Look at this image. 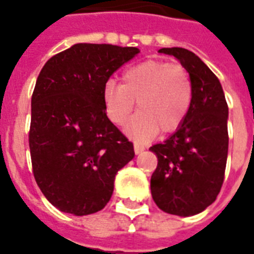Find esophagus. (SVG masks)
<instances>
[{"label":"esophagus","instance_id":"esophagus-1","mask_svg":"<svg viewBox=\"0 0 254 254\" xmlns=\"http://www.w3.org/2000/svg\"><path fill=\"white\" fill-rule=\"evenodd\" d=\"M133 151H135V154H140V152H143L144 151V147L140 144H133Z\"/></svg>","mask_w":254,"mask_h":254}]
</instances>
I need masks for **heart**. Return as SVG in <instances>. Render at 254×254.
I'll return each mask as SVG.
<instances>
[{"label": "heart", "instance_id": "obj_1", "mask_svg": "<svg viewBox=\"0 0 254 254\" xmlns=\"http://www.w3.org/2000/svg\"><path fill=\"white\" fill-rule=\"evenodd\" d=\"M122 83L109 80L103 88V105L114 125L123 126L135 102L137 114L127 132L137 140L179 128L190 113L192 82L182 64L149 60L122 72Z\"/></svg>", "mask_w": 254, "mask_h": 254}]
</instances>
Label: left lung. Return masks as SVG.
<instances>
[{"mask_svg": "<svg viewBox=\"0 0 254 254\" xmlns=\"http://www.w3.org/2000/svg\"><path fill=\"white\" fill-rule=\"evenodd\" d=\"M159 53L178 58L188 71L192 103L176 132L149 148L158 158L151 193L162 211L193 216L215 201L224 183L228 105L217 76L196 54L182 47H164Z\"/></svg>", "mask_w": 254, "mask_h": 254, "instance_id": "8db88e82", "label": "left lung"}]
</instances>
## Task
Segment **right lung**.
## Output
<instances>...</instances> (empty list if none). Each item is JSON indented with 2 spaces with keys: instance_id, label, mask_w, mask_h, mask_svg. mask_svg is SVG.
Here are the masks:
<instances>
[{
  "instance_id": "right-lung-1",
  "label": "right lung",
  "mask_w": 254,
  "mask_h": 254,
  "mask_svg": "<svg viewBox=\"0 0 254 254\" xmlns=\"http://www.w3.org/2000/svg\"><path fill=\"white\" fill-rule=\"evenodd\" d=\"M136 47L76 43L47 61L31 95L29 131L33 175L45 197L64 213L106 207L118 171L133 144L111 123L103 88Z\"/></svg>"
}]
</instances>
